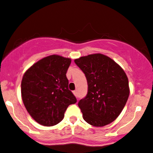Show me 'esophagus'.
I'll use <instances>...</instances> for the list:
<instances>
[{"mask_svg":"<svg viewBox=\"0 0 153 153\" xmlns=\"http://www.w3.org/2000/svg\"><path fill=\"white\" fill-rule=\"evenodd\" d=\"M73 94H74V95L76 97H78V92H77V91H74Z\"/></svg>","mask_w":153,"mask_h":153,"instance_id":"obj_1","label":"esophagus"}]
</instances>
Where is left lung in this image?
<instances>
[{
  "label": "left lung",
  "mask_w": 153,
  "mask_h": 153,
  "mask_svg": "<svg viewBox=\"0 0 153 153\" xmlns=\"http://www.w3.org/2000/svg\"><path fill=\"white\" fill-rule=\"evenodd\" d=\"M86 76L88 94L78 102L85 122L103 127L115 121L123 110L130 94L123 68L110 57L94 53L75 59Z\"/></svg>",
  "instance_id": "8db88e82"
}]
</instances>
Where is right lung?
I'll return each instance as SVG.
<instances>
[{
  "mask_svg": "<svg viewBox=\"0 0 153 153\" xmlns=\"http://www.w3.org/2000/svg\"><path fill=\"white\" fill-rule=\"evenodd\" d=\"M71 59L51 55L26 70L21 82V94L31 118L44 126H53L64 118L68 106L77 102L68 90L66 72Z\"/></svg>",
  "mask_w": 153,
  "mask_h": 153,
  "instance_id": "1",
  "label": "right lung"
}]
</instances>
